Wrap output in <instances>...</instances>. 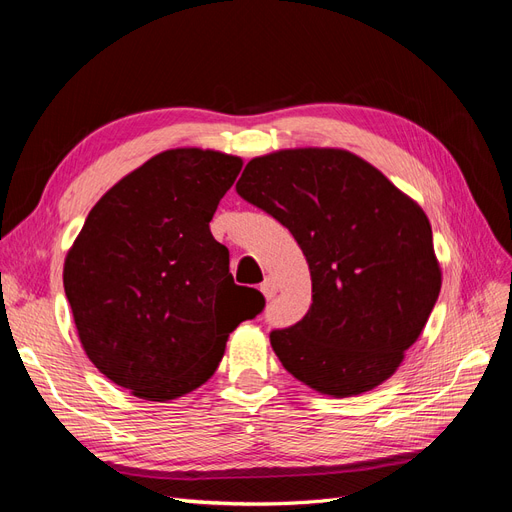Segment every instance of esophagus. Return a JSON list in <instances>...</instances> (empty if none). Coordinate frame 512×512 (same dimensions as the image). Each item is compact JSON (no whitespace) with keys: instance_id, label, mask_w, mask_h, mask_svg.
<instances>
[{"instance_id":"esophagus-1","label":"esophagus","mask_w":512,"mask_h":512,"mask_svg":"<svg viewBox=\"0 0 512 512\" xmlns=\"http://www.w3.org/2000/svg\"><path fill=\"white\" fill-rule=\"evenodd\" d=\"M260 292L265 294V299H269V301L275 297V294H277V284H275L273 277H267V280L260 284Z\"/></svg>"}]
</instances>
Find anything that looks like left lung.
<instances>
[{"label":"left lung","mask_w":512,"mask_h":512,"mask_svg":"<svg viewBox=\"0 0 512 512\" xmlns=\"http://www.w3.org/2000/svg\"><path fill=\"white\" fill-rule=\"evenodd\" d=\"M237 194L292 232L312 273L307 314L269 335L286 371L333 397L391 378L442 286L423 209L342 149L254 158Z\"/></svg>","instance_id":"left-lung-1"}]
</instances>
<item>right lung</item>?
<instances>
[{
    "label": "right lung",
    "mask_w": 512,
    "mask_h": 512,
    "mask_svg": "<svg viewBox=\"0 0 512 512\" xmlns=\"http://www.w3.org/2000/svg\"><path fill=\"white\" fill-rule=\"evenodd\" d=\"M243 162L170 149L113 185L66 256L64 288L81 344L136 397L177 399L218 369L228 333L265 297L237 286L209 222Z\"/></svg>",
    "instance_id": "right-lung-1"
}]
</instances>
